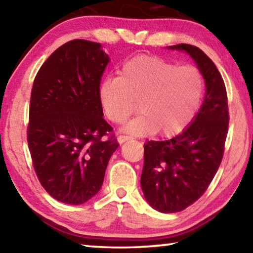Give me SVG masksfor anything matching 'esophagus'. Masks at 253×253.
I'll use <instances>...</instances> for the list:
<instances>
[{
  "label": "esophagus",
  "mask_w": 253,
  "mask_h": 253,
  "mask_svg": "<svg viewBox=\"0 0 253 253\" xmlns=\"http://www.w3.org/2000/svg\"><path fill=\"white\" fill-rule=\"evenodd\" d=\"M130 139H131V137H129V135H119L118 141H119V143H123Z\"/></svg>",
  "instance_id": "esophagus-1"
}]
</instances>
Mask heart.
Returning a JSON list of instances; mask_svg holds the SVG:
<instances>
[{
  "label": "heart",
  "instance_id": "b5f03b06",
  "mask_svg": "<svg viewBox=\"0 0 253 253\" xmlns=\"http://www.w3.org/2000/svg\"><path fill=\"white\" fill-rule=\"evenodd\" d=\"M204 77L193 65L140 55L122 65L120 77H107L99 86V102L107 119L121 124L137 110L124 130L134 135H170L183 130L203 98Z\"/></svg>",
  "mask_w": 253,
  "mask_h": 253
}]
</instances>
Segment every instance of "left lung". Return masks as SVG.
Wrapping results in <instances>:
<instances>
[{
  "label": "left lung",
  "instance_id": "left-lung-1",
  "mask_svg": "<svg viewBox=\"0 0 253 253\" xmlns=\"http://www.w3.org/2000/svg\"><path fill=\"white\" fill-rule=\"evenodd\" d=\"M200 70L206 95L199 113L176 137L145 143L141 188L146 200L161 212L184 211L208 189L224 155L228 131L227 94L213 62L197 46L178 44Z\"/></svg>",
  "mask_w": 253,
  "mask_h": 253
}]
</instances>
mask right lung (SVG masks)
Segmentation results:
<instances>
[{
	"instance_id": "add662e5",
	"label": "right lung",
	"mask_w": 253,
	"mask_h": 253,
	"mask_svg": "<svg viewBox=\"0 0 253 253\" xmlns=\"http://www.w3.org/2000/svg\"><path fill=\"white\" fill-rule=\"evenodd\" d=\"M108 62L98 42L70 41L35 77L27 141L41 184L61 203L81 205L94 197L119 147L99 102Z\"/></svg>"
}]
</instances>
